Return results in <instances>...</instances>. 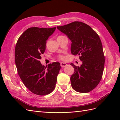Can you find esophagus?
<instances>
[{"instance_id":"1","label":"esophagus","mask_w":120,"mask_h":120,"mask_svg":"<svg viewBox=\"0 0 120 120\" xmlns=\"http://www.w3.org/2000/svg\"><path fill=\"white\" fill-rule=\"evenodd\" d=\"M60 65H61V67L62 68H64V67H66V66L67 65V64H66L65 63L61 62V63H60Z\"/></svg>"}]
</instances>
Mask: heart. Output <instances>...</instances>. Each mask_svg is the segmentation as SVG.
Masks as SVG:
<instances>
[{
  "instance_id": "b5f03b06",
  "label": "heart",
  "mask_w": 120,
  "mask_h": 120,
  "mask_svg": "<svg viewBox=\"0 0 120 120\" xmlns=\"http://www.w3.org/2000/svg\"><path fill=\"white\" fill-rule=\"evenodd\" d=\"M58 58H59V59H61V60H63L64 59V57H63V56H59L58 57Z\"/></svg>"
}]
</instances>
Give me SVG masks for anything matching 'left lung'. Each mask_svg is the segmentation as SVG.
I'll use <instances>...</instances> for the list:
<instances>
[{
	"label": "left lung",
	"mask_w": 120,
	"mask_h": 120,
	"mask_svg": "<svg viewBox=\"0 0 120 120\" xmlns=\"http://www.w3.org/2000/svg\"><path fill=\"white\" fill-rule=\"evenodd\" d=\"M57 28L71 41V53L79 56L82 62L80 67L71 63L75 71L71 77L72 88L78 92H89L98 85L104 71L105 57L100 38L91 27L81 22Z\"/></svg>",
	"instance_id": "left-lung-1"
}]
</instances>
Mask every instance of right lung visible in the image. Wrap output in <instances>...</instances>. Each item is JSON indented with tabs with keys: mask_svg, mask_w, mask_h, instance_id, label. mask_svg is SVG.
Wrapping results in <instances>:
<instances>
[{
	"mask_svg": "<svg viewBox=\"0 0 120 120\" xmlns=\"http://www.w3.org/2000/svg\"><path fill=\"white\" fill-rule=\"evenodd\" d=\"M56 29L29 28L20 36L15 46V62L19 75L28 90L37 95L50 93L57 82L60 63L53 62L45 67L40 61L46 41Z\"/></svg>",
	"mask_w": 120,
	"mask_h": 120,
	"instance_id": "add662e5",
	"label": "right lung"
}]
</instances>
